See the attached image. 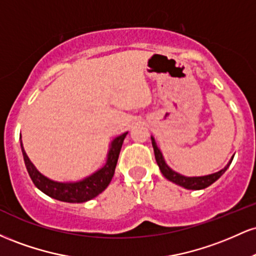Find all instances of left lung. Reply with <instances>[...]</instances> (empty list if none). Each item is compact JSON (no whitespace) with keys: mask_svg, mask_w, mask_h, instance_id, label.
<instances>
[{"mask_svg":"<svg viewBox=\"0 0 256 256\" xmlns=\"http://www.w3.org/2000/svg\"><path fill=\"white\" fill-rule=\"evenodd\" d=\"M152 148H154V154H155V158H156V162L158 167H160V171L165 176V178L168 179V180L173 182V183L180 185V186L185 188V189H190V190H201L204 189V188L210 186V184H213L216 179H219L224 174L228 167L230 166L231 161L228 162V165L222 168V171L213 173V174L210 176H204V177H184V176H180L179 173L172 171L168 166L166 165L165 160H164L162 154H161L160 149L158 148L156 143H155L154 138L152 137Z\"/></svg>","mask_w":256,"mask_h":256,"instance_id":"obj_1","label":"left lung"}]
</instances>
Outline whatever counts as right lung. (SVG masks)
<instances>
[{
	"mask_svg": "<svg viewBox=\"0 0 256 256\" xmlns=\"http://www.w3.org/2000/svg\"><path fill=\"white\" fill-rule=\"evenodd\" d=\"M126 134H128V132L116 137L112 142L106 165L101 170H98V172L91 174L90 177L85 178L84 180L78 182V183H58V182H52L50 179L44 177L34 168L31 161L28 160L22 144V156H24L26 170H28L32 182L38 189L52 198L64 202H71V204H80V202L89 201V200L96 198L98 194L104 192L106 188L108 186V184L110 183L114 172H116L120 149H122Z\"/></svg>",
	"mask_w": 256,
	"mask_h": 256,
	"instance_id": "obj_1",
	"label": "right lung"
}]
</instances>
